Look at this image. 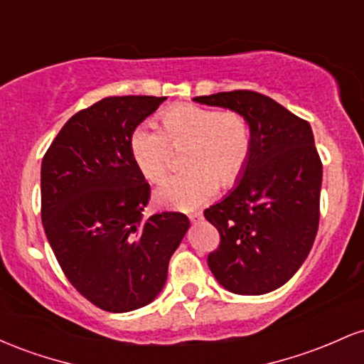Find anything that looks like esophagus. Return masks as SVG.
Segmentation results:
<instances>
[{"mask_svg":"<svg viewBox=\"0 0 364 364\" xmlns=\"http://www.w3.org/2000/svg\"><path fill=\"white\" fill-rule=\"evenodd\" d=\"M202 217H203L202 212H195V214L190 215V219L193 220V223H196V220H200V219H202Z\"/></svg>","mask_w":364,"mask_h":364,"instance_id":"1","label":"esophagus"}]
</instances>
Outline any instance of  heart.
Instances as JSON below:
<instances>
[{"mask_svg": "<svg viewBox=\"0 0 364 364\" xmlns=\"http://www.w3.org/2000/svg\"><path fill=\"white\" fill-rule=\"evenodd\" d=\"M162 129L141 123L129 135V154L149 181L159 183L171 168L173 147L188 145L186 173L166 179L156 190L161 207L191 210L223 186L240 181L252 156V132L237 111H219L183 102L162 112Z\"/></svg>", "mask_w": 364, "mask_h": 364, "instance_id": "b5f03b06", "label": "heart"}]
</instances>
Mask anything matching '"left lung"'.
<instances>
[{
    "label": "left lung",
    "mask_w": 364,
    "mask_h": 364,
    "mask_svg": "<svg viewBox=\"0 0 364 364\" xmlns=\"http://www.w3.org/2000/svg\"><path fill=\"white\" fill-rule=\"evenodd\" d=\"M193 101L241 112L250 124L252 156L243 178L203 212L220 236L207 262L228 291L265 294L298 272L318 231L321 161L311 127L253 90Z\"/></svg>",
    "instance_id": "1"
}]
</instances>
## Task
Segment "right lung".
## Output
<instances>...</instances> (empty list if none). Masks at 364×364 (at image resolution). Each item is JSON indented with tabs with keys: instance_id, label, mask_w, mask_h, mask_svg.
<instances>
[{
	"instance_id": "1",
	"label": "right lung",
	"mask_w": 364,
	"mask_h": 364,
	"mask_svg": "<svg viewBox=\"0 0 364 364\" xmlns=\"http://www.w3.org/2000/svg\"><path fill=\"white\" fill-rule=\"evenodd\" d=\"M166 101L112 95L60 129L41 168V217L63 274L92 304L124 313L162 291L190 220L181 212L141 219L150 185L129 154V135Z\"/></svg>"
}]
</instances>
